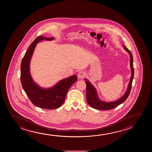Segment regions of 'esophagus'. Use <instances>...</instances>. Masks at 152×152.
I'll list each match as a JSON object with an SVG mask.
<instances>
[{"mask_svg": "<svg viewBox=\"0 0 152 152\" xmlns=\"http://www.w3.org/2000/svg\"><path fill=\"white\" fill-rule=\"evenodd\" d=\"M86 73H85L84 72H80L78 73L77 76L79 79H82V78H84V77L86 76Z\"/></svg>", "mask_w": 152, "mask_h": 152, "instance_id": "esophagus-1", "label": "esophagus"}]
</instances>
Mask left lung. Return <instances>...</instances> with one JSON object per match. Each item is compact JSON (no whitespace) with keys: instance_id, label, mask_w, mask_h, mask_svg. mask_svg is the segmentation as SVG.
Returning <instances> with one entry per match:
<instances>
[{"instance_id":"1","label":"left lung","mask_w":152,"mask_h":152,"mask_svg":"<svg viewBox=\"0 0 152 152\" xmlns=\"http://www.w3.org/2000/svg\"><path fill=\"white\" fill-rule=\"evenodd\" d=\"M124 50L128 52L130 57V67L131 69V76L130 78V82L128 85V88L126 90V92L122 97L120 99H118L116 101L112 102H106L102 101L99 99L98 96L97 91L96 88L94 87L92 84L88 81L87 79H85L86 80V99L88 104L92 108L98 109V110H109L112 109L113 108L117 107L120 104H122L126 99L128 98L130 95V91L132 87V81L134 77V68L133 64V56L132 53L128 48H126L125 45H123Z\"/></svg>"}]
</instances>
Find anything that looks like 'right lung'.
I'll use <instances>...</instances> for the list:
<instances>
[{"label":"right lung","instance_id":"obj_1","mask_svg":"<svg viewBox=\"0 0 152 152\" xmlns=\"http://www.w3.org/2000/svg\"><path fill=\"white\" fill-rule=\"evenodd\" d=\"M54 38L39 36L35 39L26 51L21 64L20 79L22 88L32 103L45 109H55L64 103L71 86L77 80L76 75L62 79L51 88H43L33 81L30 72V64L37 44L42 40L52 41Z\"/></svg>","mask_w":152,"mask_h":152}]
</instances>
